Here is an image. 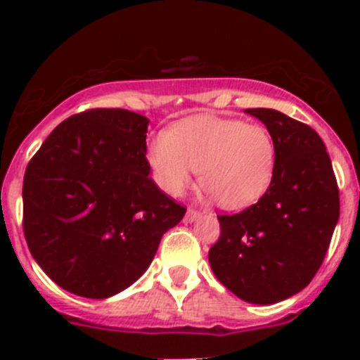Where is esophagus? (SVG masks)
I'll list each match as a JSON object with an SVG mask.
<instances>
[{
	"mask_svg": "<svg viewBox=\"0 0 360 360\" xmlns=\"http://www.w3.org/2000/svg\"><path fill=\"white\" fill-rule=\"evenodd\" d=\"M200 214H202V212L198 211V209H193V207H189L187 209V212H186V221H195L196 218H200Z\"/></svg>",
	"mask_w": 360,
	"mask_h": 360,
	"instance_id": "34e87169",
	"label": "esophagus"
}]
</instances>
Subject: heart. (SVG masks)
Wrapping results in <instances>:
<instances>
[{"mask_svg":"<svg viewBox=\"0 0 360 360\" xmlns=\"http://www.w3.org/2000/svg\"><path fill=\"white\" fill-rule=\"evenodd\" d=\"M148 164L167 195L180 196L195 171L219 205L241 209L269 189L276 169V146L263 126L218 117H191L149 144Z\"/></svg>","mask_w":360,"mask_h":360,"instance_id":"obj_1","label":"heart"}]
</instances>
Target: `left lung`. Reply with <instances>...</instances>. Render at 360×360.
<instances>
[{"label": "left lung", "mask_w": 360, "mask_h": 360, "mask_svg": "<svg viewBox=\"0 0 360 360\" xmlns=\"http://www.w3.org/2000/svg\"><path fill=\"white\" fill-rule=\"evenodd\" d=\"M245 111L274 141V176L250 207L218 216L209 263L234 295L272 304L303 290L323 265L339 219V187L316 129L269 108Z\"/></svg>", "instance_id": "left-lung-1"}]
</instances>
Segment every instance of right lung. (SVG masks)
Instances as JSON below:
<instances>
[{
	"label": "right lung",
	"instance_id": "right-lung-1",
	"mask_svg": "<svg viewBox=\"0 0 360 360\" xmlns=\"http://www.w3.org/2000/svg\"><path fill=\"white\" fill-rule=\"evenodd\" d=\"M148 122L120 108L86 110L63 120L28 162L25 240L72 294L104 299L128 288L186 214L149 176Z\"/></svg>",
	"mask_w": 360,
	"mask_h": 360
}]
</instances>
